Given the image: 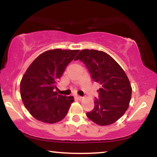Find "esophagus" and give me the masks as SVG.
I'll use <instances>...</instances> for the list:
<instances>
[{
	"label": "esophagus",
	"instance_id": "esophagus-1",
	"mask_svg": "<svg viewBox=\"0 0 157 157\" xmlns=\"http://www.w3.org/2000/svg\"><path fill=\"white\" fill-rule=\"evenodd\" d=\"M76 97L77 99H78L79 100H81L82 99V97H80V96H79V95H76V97Z\"/></svg>",
	"mask_w": 157,
	"mask_h": 157
}]
</instances>
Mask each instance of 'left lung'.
Here are the masks:
<instances>
[{
    "instance_id": "8db88e82",
    "label": "left lung",
    "mask_w": 157,
    "mask_h": 157,
    "mask_svg": "<svg viewBox=\"0 0 157 157\" xmlns=\"http://www.w3.org/2000/svg\"><path fill=\"white\" fill-rule=\"evenodd\" d=\"M75 60L82 61L93 80L100 84L94 108L86 113L88 118L99 125L117 121L127 111L132 93L124 70L107 53L94 49L82 50Z\"/></svg>"
}]
</instances>
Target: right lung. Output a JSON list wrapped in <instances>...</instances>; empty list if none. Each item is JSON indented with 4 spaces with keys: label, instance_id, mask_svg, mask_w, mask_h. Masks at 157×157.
Masks as SVG:
<instances>
[{
    "label": "right lung",
    "instance_id": "1",
    "mask_svg": "<svg viewBox=\"0 0 157 157\" xmlns=\"http://www.w3.org/2000/svg\"><path fill=\"white\" fill-rule=\"evenodd\" d=\"M79 50H48L27 68L21 81V96L26 109L36 120L55 123L63 119L74 102L72 96L58 94L56 83Z\"/></svg>",
    "mask_w": 157,
    "mask_h": 157
}]
</instances>
